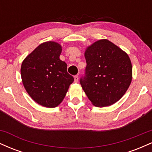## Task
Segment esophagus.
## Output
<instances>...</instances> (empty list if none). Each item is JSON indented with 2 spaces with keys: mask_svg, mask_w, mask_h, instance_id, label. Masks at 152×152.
<instances>
[{
  "mask_svg": "<svg viewBox=\"0 0 152 152\" xmlns=\"http://www.w3.org/2000/svg\"><path fill=\"white\" fill-rule=\"evenodd\" d=\"M78 81V75H76V76H74V82L77 83Z\"/></svg>",
  "mask_w": 152,
  "mask_h": 152,
  "instance_id": "esophagus-1",
  "label": "esophagus"
}]
</instances>
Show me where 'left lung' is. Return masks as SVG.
Here are the masks:
<instances>
[{"label": "left lung", "mask_w": 152, "mask_h": 152, "mask_svg": "<svg viewBox=\"0 0 152 152\" xmlns=\"http://www.w3.org/2000/svg\"><path fill=\"white\" fill-rule=\"evenodd\" d=\"M85 76L80 83L93 105L111 106L124 95L132 79L128 54L107 39L87 47Z\"/></svg>", "instance_id": "left-lung-1"}]
</instances>
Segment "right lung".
<instances>
[{
    "instance_id": "add662e5",
    "label": "right lung",
    "mask_w": 152,
    "mask_h": 152,
    "mask_svg": "<svg viewBox=\"0 0 152 152\" xmlns=\"http://www.w3.org/2000/svg\"><path fill=\"white\" fill-rule=\"evenodd\" d=\"M61 51L59 43L47 41L35 48L22 63L24 88L35 102L44 107L58 106L74 82V77L67 72V64L59 58Z\"/></svg>"
}]
</instances>
